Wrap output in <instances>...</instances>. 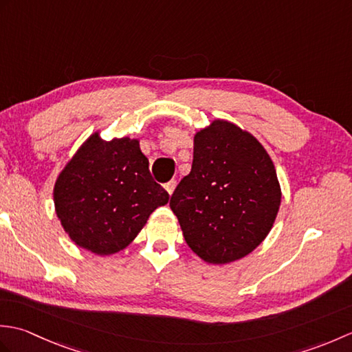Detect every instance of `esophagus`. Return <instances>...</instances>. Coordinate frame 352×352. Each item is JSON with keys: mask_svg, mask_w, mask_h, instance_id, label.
<instances>
[{"mask_svg": "<svg viewBox=\"0 0 352 352\" xmlns=\"http://www.w3.org/2000/svg\"><path fill=\"white\" fill-rule=\"evenodd\" d=\"M175 188H177V182L175 180H170L169 183L164 184V189H166V192L169 193V195H172V193H174Z\"/></svg>", "mask_w": 352, "mask_h": 352, "instance_id": "1", "label": "esophagus"}]
</instances>
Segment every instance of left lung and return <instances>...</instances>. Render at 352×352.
<instances>
[{
    "mask_svg": "<svg viewBox=\"0 0 352 352\" xmlns=\"http://www.w3.org/2000/svg\"><path fill=\"white\" fill-rule=\"evenodd\" d=\"M193 163L170 197L184 241L210 265L243 258L265 241L281 204L276 170L250 131L213 119L195 133Z\"/></svg>",
    "mask_w": 352,
    "mask_h": 352,
    "instance_id": "obj_1",
    "label": "left lung"
}]
</instances>
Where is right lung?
<instances>
[{"label": "right lung", "instance_id": "add662e5", "mask_svg": "<svg viewBox=\"0 0 352 352\" xmlns=\"http://www.w3.org/2000/svg\"><path fill=\"white\" fill-rule=\"evenodd\" d=\"M139 139L92 133L58 174L54 207L65 233L96 256L125 250L169 195L157 184Z\"/></svg>", "mask_w": 352, "mask_h": 352}]
</instances>
